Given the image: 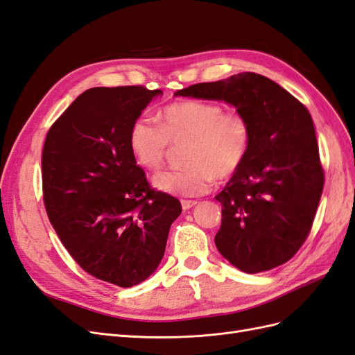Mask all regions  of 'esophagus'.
Returning a JSON list of instances; mask_svg holds the SVG:
<instances>
[{
  "instance_id": "34e87169",
  "label": "esophagus",
  "mask_w": 355,
  "mask_h": 355,
  "mask_svg": "<svg viewBox=\"0 0 355 355\" xmlns=\"http://www.w3.org/2000/svg\"><path fill=\"white\" fill-rule=\"evenodd\" d=\"M180 204H182V209H184V210H189L191 207L196 206L197 201H194V200H182Z\"/></svg>"
}]
</instances>
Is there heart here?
<instances>
[{"label":"heart","instance_id":"b5f03b06","mask_svg":"<svg viewBox=\"0 0 355 355\" xmlns=\"http://www.w3.org/2000/svg\"><path fill=\"white\" fill-rule=\"evenodd\" d=\"M252 128L237 111H225L213 102L184 101L159 112V125L137 118L128 132V145L136 163L155 171L164 163L168 144H188L185 168L158 173L153 187L163 194L198 197L213 180L232 178L249 154Z\"/></svg>","mask_w":355,"mask_h":355}]
</instances>
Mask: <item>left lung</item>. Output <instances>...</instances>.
<instances>
[{
	"label": "left lung",
	"instance_id": "1",
	"mask_svg": "<svg viewBox=\"0 0 355 355\" xmlns=\"http://www.w3.org/2000/svg\"><path fill=\"white\" fill-rule=\"evenodd\" d=\"M175 96L219 101L252 128L249 154L223 191L219 253L247 274L270 271L300 249L324 185L313 118L282 85L254 72L178 90Z\"/></svg>",
	"mask_w": 355,
	"mask_h": 355
}]
</instances>
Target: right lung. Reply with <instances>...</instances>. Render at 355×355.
Instances as JSON below:
<instances>
[{
	"instance_id": "right-lung-1",
	"label": "right lung",
	"mask_w": 355,
	"mask_h": 355,
	"mask_svg": "<svg viewBox=\"0 0 355 355\" xmlns=\"http://www.w3.org/2000/svg\"><path fill=\"white\" fill-rule=\"evenodd\" d=\"M161 90L93 87L50 127L42 149L49 219L85 272L132 287L154 274L182 206L149 188L128 132Z\"/></svg>"
}]
</instances>
